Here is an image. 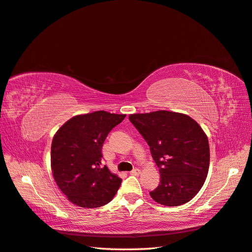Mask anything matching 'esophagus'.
I'll return each mask as SVG.
<instances>
[{"instance_id": "obj_1", "label": "esophagus", "mask_w": 252, "mask_h": 252, "mask_svg": "<svg viewBox=\"0 0 252 252\" xmlns=\"http://www.w3.org/2000/svg\"><path fill=\"white\" fill-rule=\"evenodd\" d=\"M139 173H140V170H139L138 168H135L134 170H132V171L130 172L131 175H138Z\"/></svg>"}]
</instances>
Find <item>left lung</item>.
<instances>
[{
	"label": "left lung",
	"mask_w": 252,
	"mask_h": 252,
	"mask_svg": "<svg viewBox=\"0 0 252 252\" xmlns=\"http://www.w3.org/2000/svg\"><path fill=\"white\" fill-rule=\"evenodd\" d=\"M128 119L159 168L160 184L151 197L169 207L188 203L202 189L209 170L210 148L203 128L188 115L169 111L132 114Z\"/></svg>",
	"instance_id": "left-lung-1"
}]
</instances>
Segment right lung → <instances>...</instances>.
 Here are the masks:
<instances>
[{"label": "right lung", "mask_w": 252, "mask_h": 252, "mask_svg": "<svg viewBox=\"0 0 252 252\" xmlns=\"http://www.w3.org/2000/svg\"><path fill=\"white\" fill-rule=\"evenodd\" d=\"M126 118L105 111L77 115L55 134L50 162L55 181L69 202L82 208L110 203L121 178L101 166L102 146L112 128Z\"/></svg>", "instance_id": "right-lung-1"}]
</instances>
